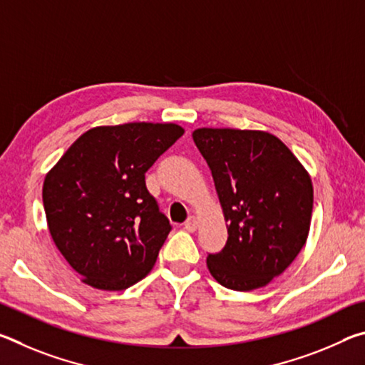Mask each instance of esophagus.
I'll return each instance as SVG.
<instances>
[{
    "mask_svg": "<svg viewBox=\"0 0 365 365\" xmlns=\"http://www.w3.org/2000/svg\"><path fill=\"white\" fill-rule=\"evenodd\" d=\"M196 228H197V219L195 217V215H191V217H188V220L185 222V230L195 232Z\"/></svg>",
    "mask_w": 365,
    "mask_h": 365,
    "instance_id": "esophagus-1",
    "label": "esophagus"
}]
</instances>
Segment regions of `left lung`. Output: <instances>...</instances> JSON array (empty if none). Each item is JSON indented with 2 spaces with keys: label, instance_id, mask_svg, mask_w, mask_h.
<instances>
[{
  "label": "left lung",
  "instance_id": "1",
  "mask_svg": "<svg viewBox=\"0 0 365 365\" xmlns=\"http://www.w3.org/2000/svg\"><path fill=\"white\" fill-rule=\"evenodd\" d=\"M193 140L212 172L228 232L225 248L207 256V269L235 292L265 287L306 245L311 175L269 132L202 127Z\"/></svg>",
  "mask_w": 365,
  "mask_h": 365
}]
</instances>
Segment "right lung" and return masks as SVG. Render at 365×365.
<instances>
[{
  "mask_svg": "<svg viewBox=\"0 0 365 365\" xmlns=\"http://www.w3.org/2000/svg\"><path fill=\"white\" fill-rule=\"evenodd\" d=\"M183 133L177 123L93 127L46 174L48 230L86 285L120 292L154 267L170 224L145 174Z\"/></svg>",
  "mask_w": 365,
  "mask_h": 365,
  "instance_id": "1",
  "label": "right lung"
}]
</instances>
